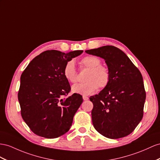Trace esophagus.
Listing matches in <instances>:
<instances>
[{
	"label": "esophagus",
	"instance_id": "1",
	"mask_svg": "<svg viewBox=\"0 0 160 160\" xmlns=\"http://www.w3.org/2000/svg\"><path fill=\"white\" fill-rule=\"evenodd\" d=\"M82 98H83V99H84V101H87V100L88 99V97L87 96H86V95H83V96H82Z\"/></svg>",
	"mask_w": 160,
	"mask_h": 160
}]
</instances>
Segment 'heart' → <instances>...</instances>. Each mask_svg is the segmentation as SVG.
<instances>
[{
	"label": "heart",
	"instance_id": "obj_1",
	"mask_svg": "<svg viewBox=\"0 0 160 160\" xmlns=\"http://www.w3.org/2000/svg\"><path fill=\"white\" fill-rule=\"evenodd\" d=\"M80 63L84 68L89 69L85 82L73 85L72 92L83 95H91L99 87L104 88L109 84L111 74L108 68L101 65V59L96 56L88 55L83 57ZM63 75L69 82L75 83L78 80V73L74 62L72 60L65 63L63 68Z\"/></svg>",
	"mask_w": 160,
	"mask_h": 160
}]
</instances>
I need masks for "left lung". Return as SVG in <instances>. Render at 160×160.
Returning <instances> with one entry per match:
<instances>
[{"mask_svg": "<svg viewBox=\"0 0 160 160\" xmlns=\"http://www.w3.org/2000/svg\"><path fill=\"white\" fill-rule=\"evenodd\" d=\"M86 52L104 59L111 74L107 87L90 97L93 126L107 138L124 137L133 132L143 116L146 92L141 73L116 47L108 45Z\"/></svg>", "mask_w": 160, "mask_h": 160, "instance_id": "obj_1", "label": "left lung"}]
</instances>
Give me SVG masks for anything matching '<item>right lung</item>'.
Wrapping results in <instances>:
<instances>
[{"label": "right lung", "mask_w": 160, "mask_h": 160, "mask_svg": "<svg viewBox=\"0 0 160 160\" xmlns=\"http://www.w3.org/2000/svg\"><path fill=\"white\" fill-rule=\"evenodd\" d=\"M82 52L44 51L32 59L22 73L18 92L21 115L36 135L57 138L70 128L83 99L77 93L65 98L71 87L63 70L68 61Z\"/></svg>", "instance_id": "add662e5"}]
</instances>
